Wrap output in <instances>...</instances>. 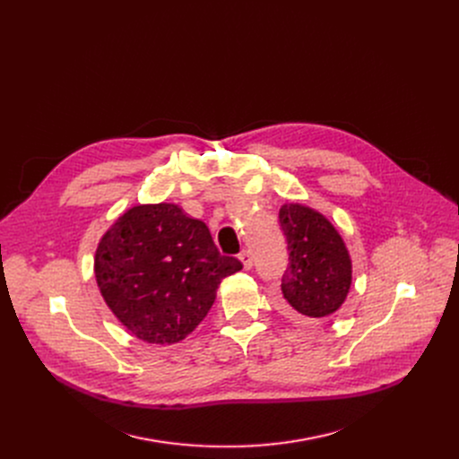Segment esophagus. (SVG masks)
<instances>
[{
    "mask_svg": "<svg viewBox=\"0 0 459 459\" xmlns=\"http://www.w3.org/2000/svg\"><path fill=\"white\" fill-rule=\"evenodd\" d=\"M238 258H239V262L243 264L245 269L253 267V255H251V251H247V248H243V251L238 255Z\"/></svg>",
    "mask_w": 459,
    "mask_h": 459,
    "instance_id": "1",
    "label": "esophagus"
}]
</instances>
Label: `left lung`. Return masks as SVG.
I'll list each match as a JSON object with an SVG mask.
<instances>
[{
	"mask_svg": "<svg viewBox=\"0 0 459 459\" xmlns=\"http://www.w3.org/2000/svg\"><path fill=\"white\" fill-rule=\"evenodd\" d=\"M280 225L289 248V265L281 276L285 302L309 318L337 313L353 274L342 236L324 214L300 203L281 204Z\"/></svg>",
	"mask_w": 459,
	"mask_h": 459,
	"instance_id": "8db88e82",
	"label": "left lung"
}]
</instances>
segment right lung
Masks as SVG:
<instances>
[{
  "label": "right lung",
  "mask_w": 459,
  "mask_h": 459,
  "mask_svg": "<svg viewBox=\"0 0 459 459\" xmlns=\"http://www.w3.org/2000/svg\"><path fill=\"white\" fill-rule=\"evenodd\" d=\"M220 255L208 227L174 203L135 204L104 232L95 253L100 295L148 344H176L211 311L223 278L241 271Z\"/></svg>",
  "instance_id": "right-lung-1"
}]
</instances>
